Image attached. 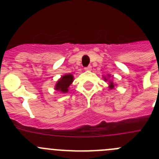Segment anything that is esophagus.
<instances>
[{
  "instance_id": "esophagus-1",
  "label": "esophagus",
  "mask_w": 159,
  "mask_h": 159,
  "mask_svg": "<svg viewBox=\"0 0 159 159\" xmlns=\"http://www.w3.org/2000/svg\"><path fill=\"white\" fill-rule=\"evenodd\" d=\"M84 70L85 71H91L92 70V66H88V67H84Z\"/></svg>"
}]
</instances>
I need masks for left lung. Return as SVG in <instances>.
Returning a JSON list of instances; mask_svg holds the SVG:
<instances>
[{
	"mask_svg": "<svg viewBox=\"0 0 159 159\" xmlns=\"http://www.w3.org/2000/svg\"><path fill=\"white\" fill-rule=\"evenodd\" d=\"M102 77H103V80H104L106 82H108V85H109L108 88H110V89H115V87L116 86V84L113 82L112 79H111V78H113V76H111V75L108 74L107 76L103 75Z\"/></svg>",
	"mask_w": 159,
	"mask_h": 159,
	"instance_id": "1",
	"label": "left lung"
}]
</instances>
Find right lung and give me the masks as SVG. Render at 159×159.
<instances>
[{"instance_id":"obj_1","label":"right lung","mask_w":159,"mask_h":159,"mask_svg":"<svg viewBox=\"0 0 159 159\" xmlns=\"http://www.w3.org/2000/svg\"><path fill=\"white\" fill-rule=\"evenodd\" d=\"M73 80H74V76L71 74H66L62 75L55 85V90L61 93H67L68 92L69 87L72 84Z\"/></svg>"}]
</instances>
